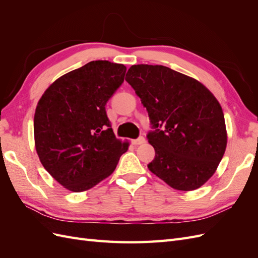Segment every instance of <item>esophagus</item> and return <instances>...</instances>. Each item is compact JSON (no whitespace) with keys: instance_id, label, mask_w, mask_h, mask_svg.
<instances>
[{"instance_id":"obj_1","label":"esophagus","mask_w":258,"mask_h":258,"mask_svg":"<svg viewBox=\"0 0 258 258\" xmlns=\"http://www.w3.org/2000/svg\"><path fill=\"white\" fill-rule=\"evenodd\" d=\"M144 143H145V139L143 137H140L139 139H137L134 141L135 145H141V144H144Z\"/></svg>"}]
</instances>
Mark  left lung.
<instances>
[{
	"instance_id": "1",
	"label": "left lung",
	"mask_w": 258,
	"mask_h": 258,
	"mask_svg": "<svg viewBox=\"0 0 258 258\" xmlns=\"http://www.w3.org/2000/svg\"><path fill=\"white\" fill-rule=\"evenodd\" d=\"M126 81L156 128L147 135L155 150L147 168L174 189L199 188L215 173L227 146L220 102L204 84L163 66H132Z\"/></svg>"
}]
</instances>
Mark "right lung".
<instances>
[{
  "instance_id": "obj_1",
  "label": "right lung",
  "mask_w": 258,
  "mask_h": 258,
  "mask_svg": "<svg viewBox=\"0 0 258 258\" xmlns=\"http://www.w3.org/2000/svg\"><path fill=\"white\" fill-rule=\"evenodd\" d=\"M127 68L91 61L54 81L34 114L35 150L43 167L64 188L88 190L110 176L128 151L116 139L105 104L122 84Z\"/></svg>"
}]
</instances>
